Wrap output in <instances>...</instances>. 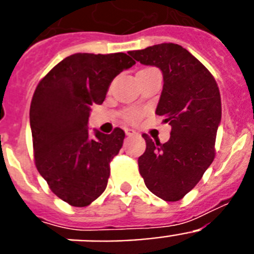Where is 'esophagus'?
<instances>
[{
    "label": "esophagus",
    "mask_w": 254,
    "mask_h": 254,
    "mask_svg": "<svg viewBox=\"0 0 254 254\" xmlns=\"http://www.w3.org/2000/svg\"><path fill=\"white\" fill-rule=\"evenodd\" d=\"M126 134H127V136H133V134H136V131L131 128H127L126 129Z\"/></svg>",
    "instance_id": "obj_1"
}]
</instances>
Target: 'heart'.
<instances>
[{
  "label": "heart",
  "instance_id": "obj_1",
  "mask_svg": "<svg viewBox=\"0 0 254 254\" xmlns=\"http://www.w3.org/2000/svg\"><path fill=\"white\" fill-rule=\"evenodd\" d=\"M138 116H140L138 111H128L127 114H126V118L128 121H136L138 118Z\"/></svg>",
  "mask_w": 254,
  "mask_h": 254
}]
</instances>
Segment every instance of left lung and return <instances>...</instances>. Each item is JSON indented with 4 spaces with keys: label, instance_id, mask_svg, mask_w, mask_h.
Instances as JSON below:
<instances>
[{
    "label": "left lung",
    "instance_id": "obj_1",
    "mask_svg": "<svg viewBox=\"0 0 254 254\" xmlns=\"http://www.w3.org/2000/svg\"><path fill=\"white\" fill-rule=\"evenodd\" d=\"M128 55L163 73L155 113L172 126L165 143L142 134L146 150L138 169L146 187L164 201H179L202 178L215 158L221 99L214 76L187 49L161 43Z\"/></svg>",
    "mask_w": 254,
    "mask_h": 254
}]
</instances>
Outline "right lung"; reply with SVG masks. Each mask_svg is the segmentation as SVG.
<instances>
[{
	"label": "right lung",
	"instance_id": "right-lung-1",
	"mask_svg": "<svg viewBox=\"0 0 254 254\" xmlns=\"http://www.w3.org/2000/svg\"><path fill=\"white\" fill-rule=\"evenodd\" d=\"M136 64L126 53H75L38 84L30 105V128L38 172L64 202L84 207L107 188L109 163L125 132H89L91 105L102 104L111 82Z\"/></svg>",
	"mask_w": 254,
	"mask_h": 254
}]
</instances>
